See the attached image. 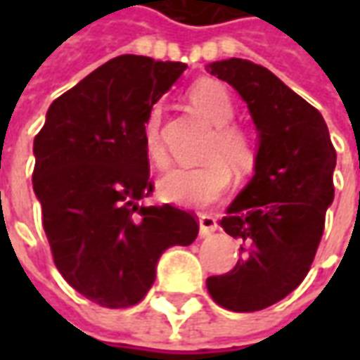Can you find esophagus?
Segmentation results:
<instances>
[{"instance_id":"esophagus-1","label":"esophagus","mask_w":360,"mask_h":360,"mask_svg":"<svg viewBox=\"0 0 360 360\" xmlns=\"http://www.w3.org/2000/svg\"><path fill=\"white\" fill-rule=\"evenodd\" d=\"M198 224H200V235H202V237L214 233V231L218 229L216 218H214V216H208V214H202V216L198 218Z\"/></svg>"}]
</instances>
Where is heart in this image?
I'll return each instance as SVG.
<instances>
[{
  "label": "heart",
  "mask_w": 360,
  "mask_h": 360,
  "mask_svg": "<svg viewBox=\"0 0 360 360\" xmlns=\"http://www.w3.org/2000/svg\"><path fill=\"white\" fill-rule=\"evenodd\" d=\"M188 100L212 131L204 158L210 160L198 167H177L164 175L158 191L164 200L185 208H204L226 195L231 185V167L249 173L257 164V142L249 129L231 123L235 115L233 100L218 81H198L188 90ZM142 142L146 156L156 167L167 165V150L162 141V108L152 105L142 127Z\"/></svg>",
  "instance_id": "obj_1"
}]
</instances>
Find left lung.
I'll return each mask as SVG.
<instances>
[{
  "mask_svg": "<svg viewBox=\"0 0 360 360\" xmlns=\"http://www.w3.org/2000/svg\"><path fill=\"white\" fill-rule=\"evenodd\" d=\"M206 71L243 96L260 136L255 177L219 219L243 243V258L206 287L219 307L255 312L309 274L333 200L335 148L322 113L266 67L231 58Z\"/></svg>",
  "mask_w": 360,
  "mask_h": 360,
  "instance_id": "8db88e82",
  "label": "left lung"
}]
</instances>
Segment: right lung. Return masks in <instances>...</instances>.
<instances>
[{
  "label": "right lung",
  "instance_id": "1",
  "mask_svg": "<svg viewBox=\"0 0 360 360\" xmlns=\"http://www.w3.org/2000/svg\"><path fill=\"white\" fill-rule=\"evenodd\" d=\"M185 69L144 56L110 59L53 100L34 136L32 187L56 268L105 309L142 301L162 252L198 235L193 212L141 204L154 193L142 127Z\"/></svg>",
  "mask_w": 360,
  "mask_h": 360
}]
</instances>
